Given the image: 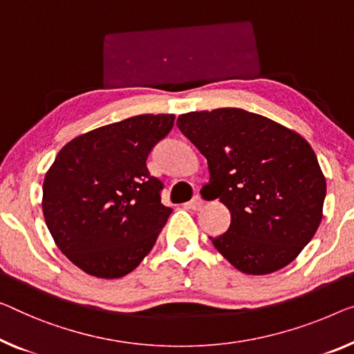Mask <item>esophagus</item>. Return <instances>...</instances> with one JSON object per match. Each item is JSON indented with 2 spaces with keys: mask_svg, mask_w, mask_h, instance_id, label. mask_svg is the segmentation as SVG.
Returning <instances> with one entry per match:
<instances>
[{
  "mask_svg": "<svg viewBox=\"0 0 354 354\" xmlns=\"http://www.w3.org/2000/svg\"><path fill=\"white\" fill-rule=\"evenodd\" d=\"M189 205V208L191 209H194V211H198V209H202L203 208V205H205V202L202 198L198 197V195H195V197L191 200V202L187 203Z\"/></svg>",
  "mask_w": 354,
  "mask_h": 354,
  "instance_id": "34e87169",
  "label": "esophagus"
}]
</instances>
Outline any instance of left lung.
Here are the masks:
<instances>
[{"instance_id":"8db88e82","label":"left lung","mask_w":354,"mask_h":354,"mask_svg":"<svg viewBox=\"0 0 354 354\" xmlns=\"http://www.w3.org/2000/svg\"><path fill=\"white\" fill-rule=\"evenodd\" d=\"M176 125L207 157L202 194L230 211L229 230L209 236L216 250L246 275L291 263L323 219L326 178L308 141L239 108L192 111Z\"/></svg>"}]
</instances>
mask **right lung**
<instances>
[{
  "label": "right lung",
  "mask_w": 354,
  "mask_h": 354,
  "mask_svg": "<svg viewBox=\"0 0 354 354\" xmlns=\"http://www.w3.org/2000/svg\"><path fill=\"white\" fill-rule=\"evenodd\" d=\"M175 114H141L76 136L42 184V213L59 250L87 275L120 278L152 250L170 207L146 159Z\"/></svg>",
  "instance_id": "obj_1"
}]
</instances>
